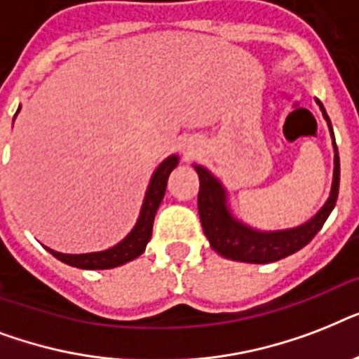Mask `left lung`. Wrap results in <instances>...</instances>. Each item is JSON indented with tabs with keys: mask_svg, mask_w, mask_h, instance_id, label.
<instances>
[{
	"mask_svg": "<svg viewBox=\"0 0 359 359\" xmlns=\"http://www.w3.org/2000/svg\"><path fill=\"white\" fill-rule=\"evenodd\" d=\"M324 117L330 123L328 115L324 111L323 104L318 102ZM332 128V126H330ZM199 175V196H197V207H199V218L208 242L218 251L219 255L227 257L231 261L255 262H273L285 257L292 255L304 245L309 244L318 231L323 229L324 222L328 219L330 212L334 210L337 194H339V154L335 147V171L332 194L318 214L307 224L287 231H273V233H261L240 224L238 219L231 216L225 207V191L218 180L208 173L201 165H196Z\"/></svg>",
	"mask_w": 359,
	"mask_h": 359,
	"instance_id": "obj_1",
	"label": "left lung"
}]
</instances>
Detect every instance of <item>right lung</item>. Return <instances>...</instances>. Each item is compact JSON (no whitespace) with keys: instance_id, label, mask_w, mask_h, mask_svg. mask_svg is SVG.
<instances>
[{"instance_id":"right-lung-1","label":"right lung","mask_w":359,"mask_h":359,"mask_svg":"<svg viewBox=\"0 0 359 359\" xmlns=\"http://www.w3.org/2000/svg\"><path fill=\"white\" fill-rule=\"evenodd\" d=\"M20 111V109H18ZM179 158L169 156L168 160H163L158 169L154 171L147 190L145 201L141 207V214L137 224L132 229L123 242H119L114 248H109L106 251H97V253H81V255H67V253H57V251L48 250L55 259L63 261L65 264L70 266L83 268V270H108V268L121 266L124 262L134 261L135 257H140L145 251L147 242L151 240L152 235V224H154V216L160 207V203L163 199L165 188H168V179L169 173L177 168Z\"/></svg>"}]
</instances>
